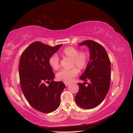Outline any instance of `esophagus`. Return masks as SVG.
Instances as JSON below:
<instances>
[{"mask_svg": "<svg viewBox=\"0 0 133 133\" xmlns=\"http://www.w3.org/2000/svg\"><path fill=\"white\" fill-rule=\"evenodd\" d=\"M65 85H66V86H67V85H69L70 84L69 83H64Z\"/></svg>", "mask_w": 133, "mask_h": 133, "instance_id": "1", "label": "esophagus"}]
</instances>
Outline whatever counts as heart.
<instances>
[{
    "mask_svg": "<svg viewBox=\"0 0 133 133\" xmlns=\"http://www.w3.org/2000/svg\"><path fill=\"white\" fill-rule=\"evenodd\" d=\"M60 55L63 57L70 58V66L74 67L69 70H62L56 74V78L65 83L70 82L78 74V70H82L86 67L88 63V55L85 51H79L74 47L65 48ZM49 64L54 70H57L59 66V59L56 55H53L49 58Z\"/></svg>",
    "mask_w": 133,
    "mask_h": 133,
    "instance_id": "1",
    "label": "heart"
}]
</instances>
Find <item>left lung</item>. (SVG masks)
<instances>
[{
    "instance_id": "8db88e82",
    "label": "left lung",
    "mask_w": 133,
    "mask_h": 133,
    "mask_svg": "<svg viewBox=\"0 0 133 133\" xmlns=\"http://www.w3.org/2000/svg\"><path fill=\"white\" fill-rule=\"evenodd\" d=\"M78 45L88 47L90 58L86 69L79 77L85 82L78 83L79 90L75 96V101L79 107L91 109L104 100L109 91L111 64L105 49L98 43L87 40ZM86 81L90 82L87 86L85 85Z\"/></svg>"
}]
</instances>
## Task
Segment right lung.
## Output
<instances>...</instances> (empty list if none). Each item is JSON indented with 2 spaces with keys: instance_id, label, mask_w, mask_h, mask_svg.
I'll list each match as a JSON object with an SVG mask.
<instances>
[{
  "instance_id": "add662e5",
  "label": "right lung",
  "mask_w": 133,
  "mask_h": 133,
  "mask_svg": "<svg viewBox=\"0 0 133 133\" xmlns=\"http://www.w3.org/2000/svg\"><path fill=\"white\" fill-rule=\"evenodd\" d=\"M63 44L51 47L40 42L29 45L20 58L19 73L22 90L31 107L49 113L59 107L60 95L66 87L62 82H54L49 59ZM50 83L46 87L44 82Z\"/></svg>"
}]
</instances>
